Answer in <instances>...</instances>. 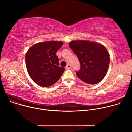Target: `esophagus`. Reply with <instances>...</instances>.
Listing matches in <instances>:
<instances>
[{
  "mask_svg": "<svg viewBox=\"0 0 132 132\" xmlns=\"http://www.w3.org/2000/svg\"><path fill=\"white\" fill-rule=\"evenodd\" d=\"M71 65H70V64H68L67 65V66H66V69H70V68H71Z\"/></svg>",
  "mask_w": 132,
  "mask_h": 132,
  "instance_id": "obj_1",
  "label": "esophagus"
}]
</instances>
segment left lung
Segmentation results:
<instances>
[{"label": "left lung", "mask_w": 132, "mask_h": 132, "mask_svg": "<svg viewBox=\"0 0 132 132\" xmlns=\"http://www.w3.org/2000/svg\"><path fill=\"white\" fill-rule=\"evenodd\" d=\"M69 46L80 63V69L76 72L78 78L87 84L100 82L107 73L110 63L106 48L100 43L86 40L72 41Z\"/></svg>", "instance_id": "obj_1"}]
</instances>
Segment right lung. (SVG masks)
<instances>
[{
	"label": "right lung",
	"mask_w": 132,
	"mask_h": 132,
	"mask_svg": "<svg viewBox=\"0 0 132 132\" xmlns=\"http://www.w3.org/2000/svg\"><path fill=\"white\" fill-rule=\"evenodd\" d=\"M63 42L49 41L35 44L26 55L28 72L33 81L42 87H50L61 78L65 68L59 67L56 55Z\"/></svg>",
	"instance_id": "add662e5"
}]
</instances>
